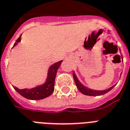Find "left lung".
I'll list each match as a JSON object with an SVG mask.
<instances>
[{
	"mask_svg": "<svg viewBox=\"0 0 130 130\" xmlns=\"http://www.w3.org/2000/svg\"><path fill=\"white\" fill-rule=\"evenodd\" d=\"M73 79H74V81H75V83L76 84V86H77V89L79 90L80 92H81L83 94L87 95V96H101V95L105 94L106 93H107L108 92H109L110 90H111L112 89L114 88L115 85L113 86L110 87L109 88L106 89V90H92V89L88 88V87L84 86L79 81V79L77 77L76 75H75V72L73 71Z\"/></svg>",
	"mask_w": 130,
	"mask_h": 130,
	"instance_id": "left-lung-1",
	"label": "left lung"
}]
</instances>
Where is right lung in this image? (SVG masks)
<instances>
[{
	"instance_id": "right-lung-1",
	"label": "right lung",
	"mask_w": 130,
	"mask_h": 130,
	"mask_svg": "<svg viewBox=\"0 0 130 130\" xmlns=\"http://www.w3.org/2000/svg\"><path fill=\"white\" fill-rule=\"evenodd\" d=\"M21 35L16 40L13 48L21 42ZM62 62L63 61L61 60L50 66L48 70V73H47V77L46 81L41 85H38L32 88L19 89L15 86L13 88L19 94L29 100H41V99H44L49 96L50 95L52 94V93L54 91L55 77L57 75V70L61 66Z\"/></svg>"
}]
</instances>
